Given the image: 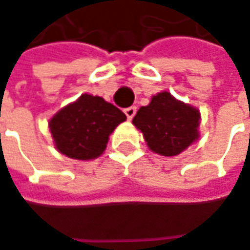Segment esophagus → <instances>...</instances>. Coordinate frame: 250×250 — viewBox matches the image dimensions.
Here are the masks:
<instances>
[{
	"label": "esophagus",
	"instance_id": "34e87169",
	"mask_svg": "<svg viewBox=\"0 0 250 250\" xmlns=\"http://www.w3.org/2000/svg\"><path fill=\"white\" fill-rule=\"evenodd\" d=\"M136 111H137V107H136V106H130V107L125 109V116H127V119H128V120H131V119L134 117Z\"/></svg>",
	"mask_w": 250,
	"mask_h": 250
}]
</instances>
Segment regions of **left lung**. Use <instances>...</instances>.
<instances>
[{"mask_svg":"<svg viewBox=\"0 0 250 250\" xmlns=\"http://www.w3.org/2000/svg\"><path fill=\"white\" fill-rule=\"evenodd\" d=\"M199 123L198 109L175 99L167 90L153 96L133 119L148 148L164 157L181 154L194 144L199 139Z\"/></svg>","mask_w":250,"mask_h":250,"instance_id":"obj_1","label":"left lung"}]
</instances>
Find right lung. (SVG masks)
<instances>
[{
  "mask_svg": "<svg viewBox=\"0 0 250 250\" xmlns=\"http://www.w3.org/2000/svg\"><path fill=\"white\" fill-rule=\"evenodd\" d=\"M125 114L100 96L83 95L49 120L55 148L73 160L89 161L103 154L114 128Z\"/></svg>",
  "mask_w": 250,
  "mask_h": 250,
  "instance_id": "1",
  "label": "right lung"
}]
</instances>
